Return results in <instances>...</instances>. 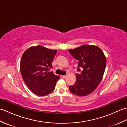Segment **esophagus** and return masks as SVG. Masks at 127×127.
Wrapping results in <instances>:
<instances>
[{
    "label": "esophagus",
    "instance_id": "esophagus-1",
    "mask_svg": "<svg viewBox=\"0 0 127 127\" xmlns=\"http://www.w3.org/2000/svg\"><path fill=\"white\" fill-rule=\"evenodd\" d=\"M62 77H63V79H65L66 77V75H63V76H62Z\"/></svg>",
    "mask_w": 127,
    "mask_h": 127
}]
</instances>
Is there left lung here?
<instances>
[{
	"label": "left lung",
	"mask_w": 127,
	"mask_h": 127,
	"mask_svg": "<svg viewBox=\"0 0 127 127\" xmlns=\"http://www.w3.org/2000/svg\"><path fill=\"white\" fill-rule=\"evenodd\" d=\"M69 53L79 61L76 74V82L69 87L71 92L79 96H86L92 93L101 82L106 65L104 52L95 45H83L70 49Z\"/></svg>",
	"instance_id": "8db88e82"
}]
</instances>
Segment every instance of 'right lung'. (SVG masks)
I'll list each match as a JSON object with an SVG mask.
<instances>
[{"mask_svg":"<svg viewBox=\"0 0 127 127\" xmlns=\"http://www.w3.org/2000/svg\"><path fill=\"white\" fill-rule=\"evenodd\" d=\"M57 52L56 50L36 46L28 48L22 56L20 70L23 80L37 95L45 96L52 93L60 78L48 71L52 68V62Z\"/></svg>","mask_w":127,"mask_h":127,"instance_id":"add662e5","label":"right lung"}]
</instances>
